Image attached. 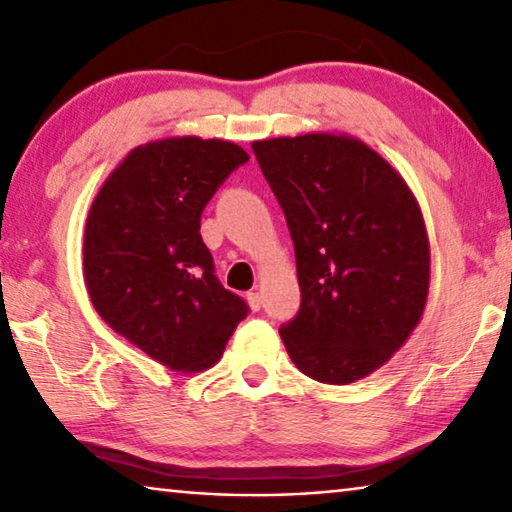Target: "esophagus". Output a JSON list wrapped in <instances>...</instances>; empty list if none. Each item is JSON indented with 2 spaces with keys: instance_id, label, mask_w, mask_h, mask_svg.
Returning a JSON list of instances; mask_svg holds the SVG:
<instances>
[{
  "instance_id": "obj_1",
  "label": "esophagus",
  "mask_w": 512,
  "mask_h": 512,
  "mask_svg": "<svg viewBox=\"0 0 512 512\" xmlns=\"http://www.w3.org/2000/svg\"><path fill=\"white\" fill-rule=\"evenodd\" d=\"M246 300H248V305H250V309H253V311L262 309V296H259L257 291H250L248 296H246Z\"/></svg>"
}]
</instances>
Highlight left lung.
<instances>
[{"label":"left lung","mask_w":512,"mask_h":512,"mask_svg":"<svg viewBox=\"0 0 512 512\" xmlns=\"http://www.w3.org/2000/svg\"><path fill=\"white\" fill-rule=\"evenodd\" d=\"M296 248L300 311L280 327L291 361L320 384L384 366L420 323L429 237L409 185L357 137L253 142Z\"/></svg>","instance_id":"left-lung-1"}]
</instances>
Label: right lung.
Wrapping results in <instances>:
<instances>
[{"label":"right lung","instance_id":"add662e5","mask_svg":"<svg viewBox=\"0 0 512 512\" xmlns=\"http://www.w3.org/2000/svg\"><path fill=\"white\" fill-rule=\"evenodd\" d=\"M241 146L169 137L126 155L90 207L83 277L97 314L176 372L221 359L248 305L223 289L201 237V214L248 162Z\"/></svg>","mask_w":512,"mask_h":512}]
</instances>
